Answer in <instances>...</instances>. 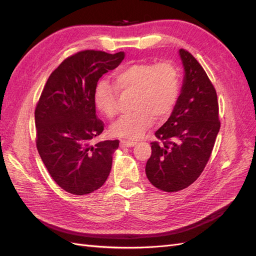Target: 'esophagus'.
Segmentation results:
<instances>
[{
  "mask_svg": "<svg viewBox=\"0 0 256 256\" xmlns=\"http://www.w3.org/2000/svg\"><path fill=\"white\" fill-rule=\"evenodd\" d=\"M136 144V142H134V141H125V140L120 141V147H132Z\"/></svg>",
  "mask_w": 256,
  "mask_h": 256,
  "instance_id": "obj_1",
  "label": "esophagus"
}]
</instances>
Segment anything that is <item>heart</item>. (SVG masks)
I'll list each match as a JSON object with an SVG mask.
<instances>
[{"instance_id": "1", "label": "heart", "mask_w": 256, "mask_h": 256, "mask_svg": "<svg viewBox=\"0 0 256 256\" xmlns=\"http://www.w3.org/2000/svg\"><path fill=\"white\" fill-rule=\"evenodd\" d=\"M114 88L122 95L134 94L131 110L114 122L110 132L124 138H141L154 124L172 114L180 92L177 67L170 60L160 63H134L122 67L113 76ZM112 85L104 81L94 90V104L108 118L118 113V95Z\"/></svg>"}]
</instances>
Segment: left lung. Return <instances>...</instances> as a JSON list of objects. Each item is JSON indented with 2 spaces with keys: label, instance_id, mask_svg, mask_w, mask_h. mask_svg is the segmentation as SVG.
Segmentation results:
<instances>
[{
  "label": "left lung",
  "instance_id": "1",
  "mask_svg": "<svg viewBox=\"0 0 256 256\" xmlns=\"http://www.w3.org/2000/svg\"><path fill=\"white\" fill-rule=\"evenodd\" d=\"M184 78L178 102L154 136L145 172L154 187L176 192L203 172L220 129L219 104L212 81L190 52L180 50Z\"/></svg>",
  "mask_w": 256,
  "mask_h": 256
}]
</instances>
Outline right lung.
<instances>
[{"label": "right lung", "mask_w": 256, "mask_h": 256, "mask_svg": "<svg viewBox=\"0 0 256 256\" xmlns=\"http://www.w3.org/2000/svg\"><path fill=\"white\" fill-rule=\"evenodd\" d=\"M125 53L84 50L64 60L47 80L35 109L36 146L49 174L62 189L88 194L106 182L120 141H92L104 131L94 90L102 74Z\"/></svg>", "instance_id": "add662e5"}]
</instances>
